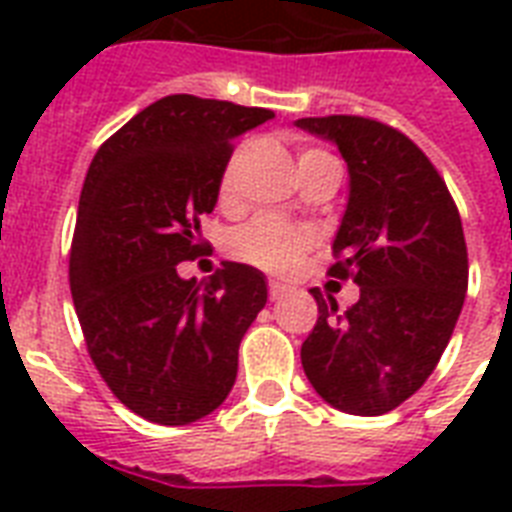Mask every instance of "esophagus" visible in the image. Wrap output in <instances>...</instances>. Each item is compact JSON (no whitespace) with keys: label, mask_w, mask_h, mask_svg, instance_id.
<instances>
[{"label":"esophagus","mask_w":512,"mask_h":512,"mask_svg":"<svg viewBox=\"0 0 512 512\" xmlns=\"http://www.w3.org/2000/svg\"><path fill=\"white\" fill-rule=\"evenodd\" d=\"M284 295H287V284H281V281H268V297H271V300H281Z\"/></svg>","instance_id":"obj_1"}]
</instances>
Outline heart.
<instances>
[{"mask_svg":"<svg viewBox=\"0 0 512 512\" xmlns=\"http://www.w3.org/2000/svg\"><path fill=\"white\" fill-rule=\"evenodd\" d=\"M308 154H327V151L308 148L300 156ZM228 185H231V167L223 175V191H228ZM311 244V231L284 223V220H276V217L263 215L249 220L247 225H241V228H236L231 233L228 252L236 260H241V263L255 265V268H263V271L284 273L289 268H295V263L303 257V252Z\"/></svg>","mask_w":512,"mask_h":512,"instance_id":"heart-1","label":"heart"}]
</instances>
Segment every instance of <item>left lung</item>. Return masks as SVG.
<instances>
[{
	"mask_svg": "<svg viewBox=\"0 0 512 512\" xmlns=\"http://www.w3.org/2000/svg\"><path fill=\"white\" fill-rule=\"evenodd\" d=\"M297 127L332 140L348 162L329 276L361 287L345 313L311 289L319 319L300 348L305 377L340 412L377 417L422 388L460 319L468 292L460 212L444 177L396 127L345 114Z\"/></svg>",
	"mask_w": 512,
	"mask_h": 512,
	"instance_id": "1",
	"label": "left lung"
}]
</instances>
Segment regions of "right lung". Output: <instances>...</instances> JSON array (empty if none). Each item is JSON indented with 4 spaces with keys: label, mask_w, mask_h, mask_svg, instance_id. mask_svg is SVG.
Here are the masks:
<instances>
[{
    "label": "right lung",
    "mask_w": 512,
    "mask_h": 512,
    "mask_svg": "<svg viewBox=\"0 0 512 512\" xmlns=\"http://www.w3.org/2000/svg\"><path fill=\"white\" fill-rule=\"evenodd\" d=\"M268 108L167 95L98 148L76 212L68 281L87 353L119 401L156 425L215 412L239 372V342L268 300L252 265L207 281L177 263L204 252L201 217L241 132Z\"/></svg>",
    "instance_id": "right-lung-1"
}]
</instances>
